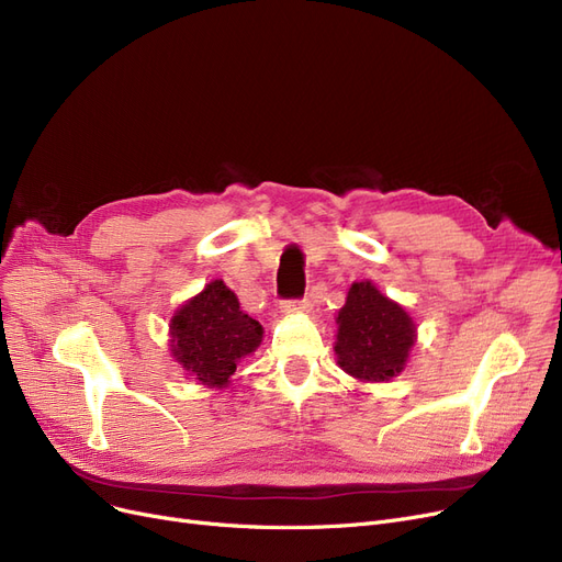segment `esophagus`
<instances>
[{
	"instance_id": "1",
	"label": "esophagus",
	"mask_w": 562,
	"mask_h": 562,
	"mask_svg": "<svg viewBox=\"0 0 562 562\" xmlns=\"http://www.w3.org/2000/svg\"><path fill=\"white\" fill-rule=\"evenodd\" d=\"M313 310V303L307 299H296V301H284L282 303V313L284 315H294V313H310Z\"/></svg>"
}]
</instances>
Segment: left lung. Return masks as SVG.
Listing matches in <instances>:
<instances>
[{"label":"left lung","instance_id":"left-lung-1","mask_svg":"<svg viewBox=\"0 0 562 562\" xmlns=\"http://www.w3.org/2000/svg\"><path fill=\"white\" fill-rule=\"evenodd\" d=\"M338 366L361 382H389L403 372L417 326L403 305L372 282H355L338 313Z\"/></svg>","mask_w":562,"mask_h":562}]
</instances>
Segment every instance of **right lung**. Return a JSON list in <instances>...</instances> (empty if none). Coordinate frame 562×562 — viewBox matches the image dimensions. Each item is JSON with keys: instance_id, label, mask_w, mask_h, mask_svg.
I'll list each match as a JSON object with an SVG mask.
<instances>
[{"instance_id": "obj_1", "label": "right lung", "mask_w": 562, "mask_h": 562, "mask_svg": "<svg viewBox=\"0 0 562 562\" xmlns=\"http://www.w3.org/2000/svg\"><path fill=\"white\" fill-rule=\"evenodd\" d=\"M263 328L245 315L222 280L205 284L171 319V355L203 386H226L240 359L261 345Z\"/></svg>"}]
</instances>
